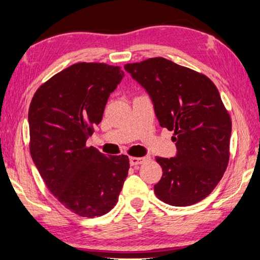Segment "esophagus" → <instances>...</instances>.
Returning a JSON list of instances; mask_svg holds the SVG:
<instances>
[{
    "label": "esophagus",
    "mask_w": 260,
    "mask_h": 260,
    "mask_svg": "<svg viewBox=\"0 0 260 260\" xmlns=\"http://www.w3.org/2000/svg\"><path fill=\"white\" fill-rule=\"evenodd\" d=\"M149 157H130V165L136 167L140 165H143L144 162L148 161Z\"/></svg>",
    "instance_id": "1"
}]
</instances>
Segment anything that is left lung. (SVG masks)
<instances>
[{"label":"left lung","instance_id":"8db88e82","mask_svg":"<svg viewBox=\"0 0 260 260\" xmlns=\"http://www.w3.org/2000/svg\"><path fill=\"white\" fill-rule=\"evenodd\" d=\"M124 69L150 95L159 125L174 131L175 157H156L163 170L154 186L156 197L179 207L204 200L230 159L232 122L218 88L205 74L165 58Z\"/></svg>","mask_w":260,"mask_h":260}]
</instances>
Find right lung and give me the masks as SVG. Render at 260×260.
Segmentation results:
<instances>
[{"mask_svg": "<svg viewBox=\"0 0 260 260\" xmlns=\"http://www.w3.org/2000/svg\"><path fill=\"white\" fill-rule=\"evenodd\" d=\"M123 77L119 66L78 62L42 84L30 102L33 162L49 191L85 218L115 207L130 168L126 155L105 156L86 147Z\"/></svg>", "mask_w": 260, "mask_h": 260, "instance_id": "1", "label": "right lung"}]
</instances>
